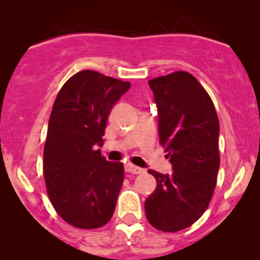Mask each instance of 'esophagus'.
I'll use <instances>...</instances> for the list:
<instances>
[{"label": "esophagus", "mask_w": 260, "mask_h": 260, "mask_svg": "<svg viewBox=\"0 0 260 260\" xmlns=\"http://www.w3.org/2000/svg\"><path fill=\"white\" fill-rule=\"evenodd\" d=\"M125 170L127 171V173H132V174H143L144 173V169L138 168V166L133 165V164H126Z\"/></svg>", "instance_id": "obj_1"}]
</instances>
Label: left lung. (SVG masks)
<instances>
[{
	"label": "left lung",
	"mask_w": 260,
	"mask_h": 260,
	"mask_svg": "<svg viewBox=\"0 0 260 260\" xmlns=\"http://www.w3.org/2000/svg\"><path fill=\"white\" fill-rule=\"evenodd\" d=\"M148 83L158 111L159 144L173 173L148 170L157 187L144 209L156 230L177 232L199 220L213 197L220 165L218 114L210 95L190 73L177 71Z\"/></svg>",
	"instance_id": "8db88e82"
}]
</instances>
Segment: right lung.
I'll return each instance as SVG.
<instances>
[{"mask_svg":"<svg viewBox=\"0 0 260 260\" xmlns=\"http://www.w3.org/2000/svg\"><path fill=\"white\" fill-rule=\"evenodd\" d=\"M130 82L95 71H81L58 92L50 114L44 148L47 194L64 222L81 230L111 220L123 182L122 162L102 156L112 107Z\"/></svg>","mask_w":260,"mask_h":260,"instance_id":"add662e5","label":"right lung"}]
</instances>
